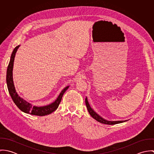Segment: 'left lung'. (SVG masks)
<instances>
[{"label":"left lung","mask_w":154,"mask_h":154,"mask_svg":"<svg viewBox=\"0 0 154 154\" xmlns=\"http://www.w3.org/2000/svg\"><path fill=\"white\" fill-rule=\"evenodd\" d=\"M85 104L88 109V112L90 114V115L94 119H95L97 121H98L100 123H101L103 124H106V125H116V124H118V123H120L126 121H116V122H111V121H107L106 120H104V119H103L101 116H100L98 114H97L94 110L91 109V107H90L89 103H88V100L86 98H85Z\"/></svg>","instance_id":"8db88e82"}]
</instances>
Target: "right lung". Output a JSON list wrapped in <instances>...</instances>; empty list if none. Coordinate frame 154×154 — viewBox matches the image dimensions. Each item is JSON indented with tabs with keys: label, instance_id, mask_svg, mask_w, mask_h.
Here are the masks:
<instances>
[{
	"label": "right lung",
	"instance_id": "right-lung-1",
	"mask_svg": "<svg viewBox=\"0 0 154 154\" xmlns=\"http://www.w3.org/2000/svg\"><path fill=\"white\" fill-rule=\"evenodd\" d=\"M20 46V45H19L14 49L11 57L9 63L8 65V69H7L6 83H7V87L9 91V93L14 103L23 112L25 113L30 114L32 115L39 116H44L45 115L50 114L58 108L59 104L60 103V101L62 100L63 95L64 94L66 90L68 89L69 87H66V88H64L62 91L60 95L57 97V100L54 103L44 107L32 106L31 104H29V103H27L26 101L23 100L22 98H21L18 95V94L16 92L14 84V82H13V77H12V70H13L14 58L15 56V53Z\"/></svg>",
	"mask_w": 154,
	"mask_h": 154
}]
</instances>
